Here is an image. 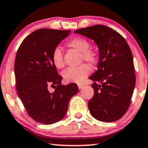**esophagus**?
I'll return each mask as SVG.
<instances>
[{
  "mask_svg": "<svg viewBox=\"0 0 148 148\" xmlns=\"http://www.w3.org/2000/svg\"><path fill=\"white\" fill-rule=\"evenodd\" d=\"M83 86H84V85H83V84H78V88H79V89H82L83 87Z\"/></svg>",
  "mask_w": 148,
  "mask_h": 148,
  "instance_id": "obj_1",
  "label": "esophagus"
}]
</instances>
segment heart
Instances as JSON below:
<instances>
[{"label": "heart", "instance_id": "1", "mask_svg": "<svg viewBox=\"0 0 148 148\" xmlns=\"http://www.w3.org/2000/svg\"><path fill=\"white\" fill-rule=\"evenodd\" d=\"M67 46L81 53V59L91 64H95L97 61V55L95 51L89 49V42L85 38L75 37L67 42ZM52 61L58 69H61L65 65L63 52L59 47H56L53 51ZM91 68L87 64H83L77 67H69L63 73L62 75L67 83H81L90 74Z\"/></svg>", "mask_w": 148, "mask_h": 148}]
</instances>
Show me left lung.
I'll list each match as a JSON object with an SVG mask.
<instances>
[{
    "mask_svg": "<svg viewBox=\"0 0 148 148\" xmlns=\"http://www.w3.org/2000/svg\"><path fill=\"white\" fill-rule=\"evenodd\" d=\"M74 33L93 40L99 49L97 70L89 78L94 82V95L88 102L90 113L101 121L118 120L129 108L136 85L131 49L120 34L105 25L83 28Z\"/></svg>",
    "mask_w": 148,
    "mask_h": 148,
    "instance_id": "left-lung-1",
    "label": "left lung"
}]
</instances>
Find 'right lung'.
Listing matches in <instances>:
<instances>
[{"mask_svg":"<svg viewBox=\"0 0 148 148\" xmlns=\"http://www.w3.org/2000/svg\"><path fill=\"white\" fill-rule=\"evenodd\" d=\"M70 31L40 29L25 38L14 62L16 87L28 114L38 123L49 125L65 116L69 103L77 93L75 83L62 85L52 61L54 49ZM55 89L51 92L49 87Z\"/></svg>","mask_w":148,"mask_h":148,"instance_id":"right-lung-1","label":"right lung"}]
</instances>
